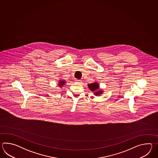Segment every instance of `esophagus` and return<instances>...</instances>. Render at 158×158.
<instances>
[{
	"instance_id": "1",
	"label": "esophagus",
	"mask_w": 158,
	"mask_h": 158,
	"mask_svg": "<svg viewBox=\"0 0 158 158\" xmlns=\"http://www.w3.org/2000/svg\"><path fill=\"white\" fill-rule=\"evenodd\" d=\"M81 81H82L81 80H75V82H76V83H81Z\"/></svg>"
}]
</instances>
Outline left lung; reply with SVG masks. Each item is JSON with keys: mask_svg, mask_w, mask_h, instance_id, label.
Returning <instances> with one entry per match:
<instances>
[{"mask_svg": "<svg viewBox=\"0 0 158 158\" xmlns=\"http://www.w3.org/2000/svg\"><path fill=\"white\" fill-rule=\"evenodd\" d=\"M87 86L90 91L94 93V95H95V96L100 95L103 93V90L102 89H100L99 84L97 82H94L90 84H88Z\"/></svg>", "mask_w": 158, "mask_h": 158, "instance_id": "obj_1", "label": "left lung"}]
</instances>
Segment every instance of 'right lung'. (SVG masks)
I'll return each mask as SVG.
<instances>
[{
	"mask_svg": "<svg viewBox=\"0 0 158 158\" xmlns=\"http://www.w3.org/2000/svg\"><path fill=\"white\" fill-rule=\"evenodd\" d=\"M66 82H67L66 81L64 80L60 79V80H59V81L57 82V86L60 87H63V86H64V85H65Z\"/></svg>",
	"mask_w": 158,
	"mask_h": 158,
	"instance_id": "obj_1",
	"label": "right lung"
}]
</instances>
